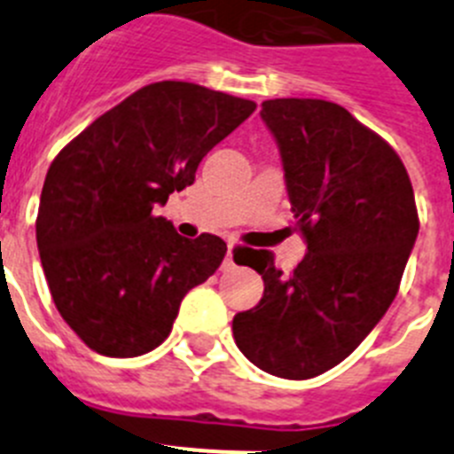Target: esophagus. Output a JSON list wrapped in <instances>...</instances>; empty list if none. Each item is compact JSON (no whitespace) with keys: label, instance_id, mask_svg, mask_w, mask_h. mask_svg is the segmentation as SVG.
Wrapping results in <instances>:
<instances>
[{"label":"esophagus","instance_id":"esophagus-1","mask_svg":"<svg viewBox=\"0 0 454 454\" xmlns=\"http://www.w3.org/2000/svg\"><path fill=\"white\" fill-rule=\"evenodd\" d=\"M231 250H234V243H230V246H227V254H224V262H223L224 270L234 266V259H231Z\"/></svg>","mask_w":454,"mask_h":454}]
</instances>
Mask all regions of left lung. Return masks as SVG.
Here are the masks:
<instances>
[{"label": "left lung", "mask_w": 454, "mask_h": 454, "mask_svg": "<svg viewBox=\"0 0 454 454\" xmlns=\"http://www.w3.org/2000/svg\"><path fill=\"white\" fill-rule=\"evenodd\" d=\"M262 120L307 254L282 272L268 250L236 252L262 275L263 298L231 330L256 368L309 380L343 362L391 307L419 236L414 188L387 140L339 104L268 99Z\"/></svg>", "instance_id": "1"}]
</instances>
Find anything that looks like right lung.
<instances>
[{
  "label": "right lung",
  "instance_id": "obj_1",
  "mask_svg": "<svg viewBox=\"0 0 454 454\" xmlns=\"http://www.w3.org/2000/svg\"><path fill=\"white\" fill-rule=\"evenodd\" d=\"M256 108L198 83L140 88L67 143L47 170L35 240L59 314L90 350L138 356L168 339L179 304L223 263L154 215Z\"/></svg>",
  "mask_w": 454,
  "mask_h": 454
}]
</instances>
